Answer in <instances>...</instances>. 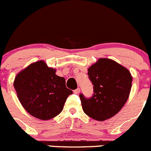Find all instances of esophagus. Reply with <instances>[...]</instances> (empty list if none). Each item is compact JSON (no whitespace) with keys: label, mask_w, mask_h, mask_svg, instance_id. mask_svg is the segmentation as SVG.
Returning <instances> with one entry per match:
<instances>
[{"label":"esophagus","mask_w":151,"mask_h":151,"mask_svg":"<svg viewBox=\"0 0 151 151\" xmlns=\"http://www.w3.org/2000/svg\"><path fill=\"white\" fill-rule=\"evenodd\" d=\"M80 88H78L75 89V90L74 91V93H76V94H78V93H80Z\"/></svg>","instance_id":"34e87169"}]
</instances>
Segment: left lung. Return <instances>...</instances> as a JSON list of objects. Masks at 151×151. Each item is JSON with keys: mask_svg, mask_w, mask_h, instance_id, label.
<instances>
[{"mask_svg": "<svg viewBox=\"0 0 151 151\" xmlns=\"http://www.w3.org/2000/svg\"><path fill=\"white\" fill-rule=\"evenodd\" d=\"M93 85L89 99L80 94L84 113L92 119L104 121L116 115L126 103L132 86L129 70L113 60L99 58L88 69Z\"/></svg>", "mask_w": 151, "mask_h": 151, "instance_id": "8db88e82", "label": "left lung"}]
</instances>
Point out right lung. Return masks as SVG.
<instances>
[{"instance_id": "add662e5", "label": "right lung", "mask_w": 151, "mask_h": 151, "mask_svg": "<svg viewBox=\"0 0 151 151\" xmlns=\"http://www.w3.org/2000/svg\"><path fill=\"white\" fill-rule=\"evenodd\" d=\"M55 73L56 69L39 60L20 71L14 78V87L19 101L34 117L41 120L55 117L73 93L65 86V78Z\"/></svg>"}]
</instances>
